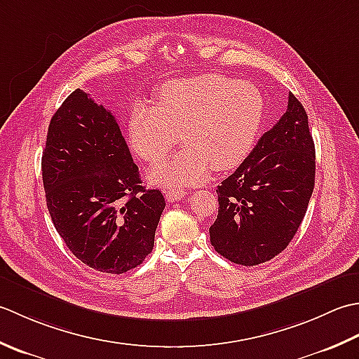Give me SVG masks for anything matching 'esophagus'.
I'll return each instance as SVG.
<instances>
[{"mask_svg": "<svg viewBox=\"0 0 359 359\" xmlns=\"http://www.w3.org/2000/svg\"><path fill=\"white\" fill-rule=\"evenodd\" d=\"M186 195H187L186 190L180 189V187H169L165 190V198H167V201H170V203L180 201V200L184 198Z\"/></svg>", "mask_w": 359, "mask_h": 359, "instance_id": "obj_1", "label": "esophagus"}]
</instances>
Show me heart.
<instances>
[{
	"mask_svg": "<svg viewBox=\"0 0 359 359\" xmlns=\"http://www.w3.org/2000/svg\"><path fill=\"white\" fill-rule=\"evenodd\" d=\"M265 104L257 88L220 74L172 80L161 86L155 107L137 104L130 118V141L149 163L175 145L177 156L153 167L150 181L161 186L195 184L212 169L231 170L250 155L260 133Z\"/></svg>",
	"mask_w": 359,
	"mask_h": 359,
	"instance_id": "1",
	"label": "heart"
}]
</instances>
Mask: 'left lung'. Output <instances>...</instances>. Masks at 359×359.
<instances>
[{"mask_svg": "<svg viewBox=\"0 0 359 359\" xmlns=\"http://www.w3.org/2000/svg\"><path fill=\"white\" fill-rule=\"evenodd\" d=\"M314 159L309 116L290 93L279 122L217 187L218 215L209 228L215 251L245 266L260 265L280 254L309 208Z\"/></svg>", "mask_w": 359, "mask_h": 359, "instance_id": "1", "label": "left lung"}]
</instances>
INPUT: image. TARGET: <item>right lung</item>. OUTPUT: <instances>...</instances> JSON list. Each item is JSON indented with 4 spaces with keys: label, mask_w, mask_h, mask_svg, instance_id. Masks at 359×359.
<instances>
[{
    "label": "right lung",
    "mask_w": 359,
    "mask_h": 359,
    "mask_svg": "<svg viewBox=\"0 0 359 359\" xmlns=\"http://www.w3.org/2000/svg\"><path fill=\"white\" fill-rule=\"evenodd\" d=\"M41 173L58 236L85 265L122 274L151 252L164 196L141 184L116 118L82 90L49 122Z\"/></svg>",
    "instance_id": "add662e5"
}]
</instances>
